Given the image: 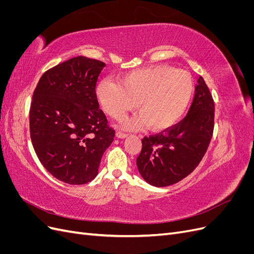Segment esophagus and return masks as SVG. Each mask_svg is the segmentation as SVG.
<instances>
[{"mask_svg": "<svg viewBox=\"0 0 254 254\" xmlns=\"http://www.w3.org/2000/svg\"><path fill=\"white\" fill-rule=\"evenodd\" d=\"M128 134L125 133V132H122V131H117V136L119 137V139H124V137H126Z\"/></svg>", "mask_w": 254, "mask_h": 254, "instance_id": "1", "label": "esophagus"}]
</instances>
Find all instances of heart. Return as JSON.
<instances>
[{
  "label": "heart",
  "mask_w": 254,
  "mask_h": 254,
  "mask_svg": "<svg viewBox=\"0 0 254 254\" xmlns=\"http://www.w3.org/2000/svg\"><path fill=\"white\" fill-rule=\"evenodd\" d=\"M194 91L188 71L162 64L130 72L120 83L104 80L96 94L103 110L114 120H123L136 107L141 117L128 122L127 128L146 124L151 130H163L181 119Z\"/></svg>",
  "instance_id": "obj_1"
}]
</instances>
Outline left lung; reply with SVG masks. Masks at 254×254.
<instances>
[{
    "instance_id": "left-lung-1",
    "label": "left lung",
    "mask_w": 254,
    "mask_h": 254,
    "mask_svg": "<svg viewBox=\"0 0 254 254\" xmlns=\"http://www.w3.org/2000/svg\"><path fill=\"white\" fill-rule=\"evenodd\" d=\"M186 118L163 131L142 139L136 166L146 182L168 187L186 178L201 162L209 147L215 106L204 79L199 76Z\"/></svg>"
}]
</instances>
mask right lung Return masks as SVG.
<instances>
[{
	"instance_id": "obj_1",
	"label": "right lung",
	"mask_w": 254,
	"mask_h": 254,
	"mask_svg": "<svg viewBox=\"0 0 254 254\" xmlns=\"http://www.w3.org/2000/svg\"><path fill=\"white\" fill-rule=\"evenodd\" d=\"M105 65L83 56L71 58L45 72L34 91L30 140L45 170L67 184L93 180L114 139L95 92Z\"/></svg>"
}]
</instances>
